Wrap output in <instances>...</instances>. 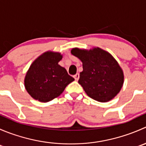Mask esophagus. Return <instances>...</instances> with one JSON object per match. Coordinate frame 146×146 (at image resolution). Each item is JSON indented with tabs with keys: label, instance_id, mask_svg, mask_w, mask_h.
Segmentation results:
<instances>
[{
	"label": "esophagus",
	"instance_id": "34e87169",
	"mask_svg": "<svg viewBox=\"0 0 146 146\" xmlns=\"http://www.w3.org/2000/svg\"><path fill=\"white\" fill-rule=\"evenodd\" d=\"M73 77H74L75 80H76V81H77V80H78L79 78H80V75H79V73H76V74L75 75V76H73Z\"/></svg>",
	"mask_w": 146,
	"mask_h": 146
}]
</instances>
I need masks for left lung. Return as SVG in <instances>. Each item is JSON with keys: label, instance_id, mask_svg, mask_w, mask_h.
I'll return each instance as SVG.
<instances>
[{"label": "left lung", "instance_id": "obj_1", "mask_svg": "<svg viewBox=\"0 0 146 146\" xmlns=\"http://www.w3.org/2000/svg\"><path fill=\"white\" fill-rule=\"evenodd\" d=\"M70 53L82 63L78 83L87 95L100 102L114 99L123 86L124 76L113 56L100 47L73 48Z\"/></svg>", "mask_w": 146, "mask_h": 146}]
</instances>
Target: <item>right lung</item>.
Returning <instances> with one entry per match:
<instances>
[{"instance_id": "add662e5", "label": "right lung", "mask_w": 146, "mask_h": 146, "mask_svg": "<svg viewBox=\"0 0 146 146\" xmlns=\"http://www.w3.org/2000/svg\"><path fill=\"white\" fill-rule=\"evenodd\" d=\"M63 55L48 51L32 62L25 77V87L33 99L47 102L59 96L74 78L58 65Z\"/></svg>"}]
</instances>
